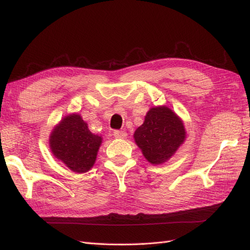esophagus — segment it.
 Segmentation results:
<instances>
[{
  "label": "esophagus",
  "mask_w": 250,
  "mask_h": 250,
  "mask_svg": "<svg viewBox=\"0 0 250 250\" xmlns=\"http://www.w3.org/2000/svg\"><path fill=\"white\" fill-rule=\"evenodd\" d=\"M114 136L116 137V139H125V137H126V132L125 131L116 130V131H114Z\"/></svg>",
  "instance_id": "1"
}]
</instances>
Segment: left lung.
I'll return each mask as SVG.
<instances>
[{"label": "left lung", "mask_w": 250, "mask_h": 250, "mask_svg": "<svg viewBox=\"0 0 250 250\" xmlns=\"http://www.w3.org/2000/svg\"><path fill=\"white\" fill-rule=\"evenodd\" d=\"M185 137L183 121L166 106L153 107L148 111L144 124L134 133L137 146L152 164L168 160L183 144Z\"/></svg>", "instance_id": "1"}]
</instances>
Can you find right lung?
I'll use <instances>...</instances> for the list:
<instances>
[{
  "label": "right lung",
  "instance_id": "add662e5",
  "mask_svg": "<svg viewBox=\"0 0 250 250\" xmlns=\"http://www.w3.org/2000/svg\"><path fill=\"white\" fill-rule=\"evenodd\" d=\"M50 148L55 157L72 171L84 173L95 162L102 139L90 132L79 115H70L61 120L50 135Z\"/></svg>",
  "mask_w": 250,
  "mask_h": 250
}]
</instances>
